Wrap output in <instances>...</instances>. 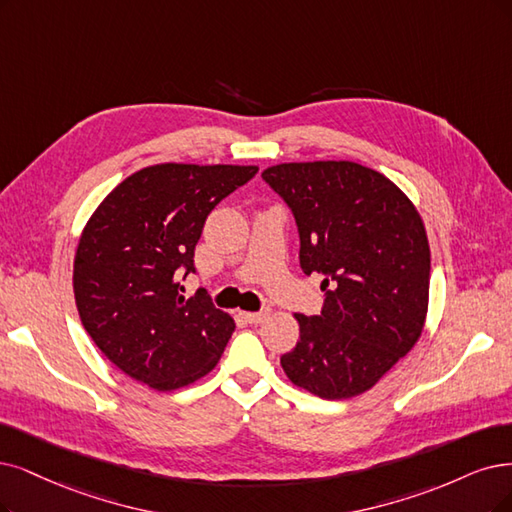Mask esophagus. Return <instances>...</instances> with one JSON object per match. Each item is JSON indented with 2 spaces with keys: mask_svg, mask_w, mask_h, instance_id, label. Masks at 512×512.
Instances as JSON below:
<instances>
[{
  "mask_svg": "<svg viewBox=\"0 0 512 512\" xmlns=\"http://www.w3.org/2000/svg\"><path fill=\"white\" fill-rule=\"evenodd\" d=\"M244 318L249 320L251 325H259V323H263V320L268 318V312H244Z\"/></svg>",
  "mask_w": 512,
  "mask_h": 512,
  "instance_id": "1",
  "label": "esophagus"
}]
</instances>
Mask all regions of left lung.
<instances>
[{
    "mask_svg": "<svg viewBox=\"0 0 512 512\" xmlns=\"http://www.w3.org/2000/svg\"><path fill=\"white\" fill-rule=\"evenodd\" d=\"M293 211L299 266L323 274L318 316L295 314L289 380L339 401L373 388L418 342L428 312L430 246L420 213L388 177L348 160L261 173Z\"/></svg>",
    "mask_w": 512,
    "mask_h": 512,
    "instance_id": "1",
    "label": "left lung"
}]
</instances>
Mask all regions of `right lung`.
Listing matches in <instances>:
<instances>
[{"instance_id": "add662e5", "label": "right lung", "mask_w": 512, "mask_h": 512, "mask_svg": "<svg viewBox=\"0 0 512 512\" xmlns=\"http://www.w3.org/2000/svg\"><path fill=\"white\" fill-rule=\"evenodd\" d=\"M257 166L156 164L124 179L80 236L73 293L92 342L132 380L177 390L213 371L236 329L204 293L185 299L208 213Z\"/></svg>"}]
</instances>
